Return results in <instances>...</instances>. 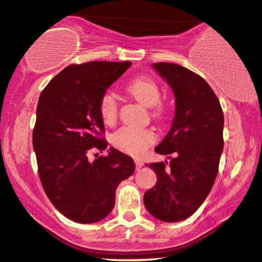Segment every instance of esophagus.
I'll return each mask as SVG.
<instances>
[{
    "mask_svg": "<svg viewBox=\"0 0 262 262\" xmlns=\"http://www.w3.org/2000/svg\"><path fill=\"white\" fill-rule=\"evenodd\" d=\"M142 167H144V163H142V161L135 160V168H137V170H140Z\"/></svg>",
    "mask_w": 262,
    "mask_h": 262,
    "instance_id": "34e87169",
    "label": "esophagus"
}]
</instances>
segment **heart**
<instances>
[{
	"instance_id": "b5f03b06",
	"label": "heart",
	"mask_w": 262,
	"mask_h": 262,
	"mask_svg": "<svg viewBox=\"0 0 262 262\" xmlns=\"http://www.w3.org/2000/svg\"><path fill=\"white\" fill-rule=\"evenodd\" d=\"M128 92L147 107H154L155 117L164 114V106L161 104V88L157 82L150 77H138L128 84ZM99 112L101 120L106 124H114L118 116V101L115 93L106 92L99 102ZM112 145L124 154L140 156L142 152L156 141V134L148 129L122 127L115 132L111 138Z\"/></svg>"
}]
</instances>
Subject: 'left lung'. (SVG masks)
I'll list each match as a JSON object with an SVG mask.
<instances>
[{
  "label": "left lung",
  "instance_id": "obj_1",
  "mask_svg": "<svg viewBox=\"0 0 262 262\" xmlns=\"http://www.w3.org/2000/svg\"><path fill=\"white\" fill-rule=\"evenodd\" d=\"M154 68L173 89L177 106L169 133L155 148L170 162L147 165L157 184L145 192L144 204L156 219L177 223L191 216L213 187L224 148V114L200 75L171 62Z\"/></svg>",
  "mask_w": 262,
  "mask_h": 262
}]
</instances>
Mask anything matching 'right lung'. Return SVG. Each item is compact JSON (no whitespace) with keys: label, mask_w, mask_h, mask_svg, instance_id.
Segmentation results:
<instances>
[{"label":"right lung","mask_w":262,"mask_h":262,"mask_svg":"<svg viewBox=\"0 0 262 262\" xmlns=\"http://www.w3.org/2000/svg\"><path fill=\"white\" fill-rule=\"evenodd\" d=\"M130 61L71 64L39 95L32 145L42 187L57 209L75 223L92 224L114 209L116 188L135 170L133 158L107 147L99 102Z\"/></svg>","instance_id":"add662e5"}]
</instances>
